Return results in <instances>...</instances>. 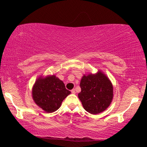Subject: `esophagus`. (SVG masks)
Returning <instances> with one entry per match:
<instances>
[{"instance_id":"esophagus-1","label":"esophagus","mask_w":147,"mask_h":147,"mask_svg":"<svg viewBox=\"0 0 147 147\" xmlns=\"http://www.w3.org/2000/svg\"><path fill=\"white\" fill-rule=\"evenodd\" d=\"M71 94H76V90H75V89H73V90H71Z\"/></svg>"}]
</instances>
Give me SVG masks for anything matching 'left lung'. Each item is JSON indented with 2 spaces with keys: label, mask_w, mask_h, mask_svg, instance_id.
Wrapping results in <instances>:
<instances>
[{
  "label": "left lung",
  "mask_w": 147,
  "mask_h": 147,
  "mask_svg": "<svg viewBox=\"0 0 147 147\" xmlns=\"http://www.w3.org/2000/svg\"><path fill=\"white\" fill-rule=\"evenodd\" d=\"M81 92L78 98L88 112L97 114L103 112L111 104L113 86L105 74L99 71L96 74L84 75L80 82Z\"/></svg>",
  "instance_id": "8db88e82"
}]
</instances>
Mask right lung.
Wrapping results in <instances>:
<instances>
[{"label":"right lung","mask_w":147,"mask_h":147,"mask_svg":"<svg viewBox=\"0 0 147 147\" xmlns=\"http://www.w3.org/2000/svg\"><path fill=\"white\" fill-rule=\"evenodd\" d=\"M71 92L55 75L37 78L32 89V96L35 104L47 113L56 111L63 100Z\"/></svg>","instance_id":"right-lung-1"}]
</instances>
